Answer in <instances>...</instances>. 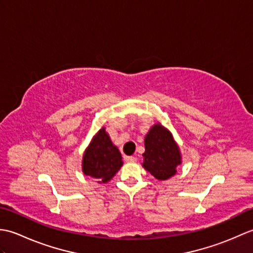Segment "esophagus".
Returning <instances> with one entry per match:
<instances>
[{
  "instance_id": "obj_1",
  "label": "esophagus",
  "mask_w": 253,
  "mask_h": 253,
  "mask_svg": "<svg viewBox=\"0 0 253 253\" xmlns=\"http://www.w3.org/2000/svg\"><path fill=\"white\" fill-rule=\"evenodd\" d=\"M124 160H125L126 162L131 163V162H135L136 158L135 157H130V155H125V157H124Z\"/></svg>"
}]
</instances>
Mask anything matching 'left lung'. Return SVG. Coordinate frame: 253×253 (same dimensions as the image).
Listing matches in <instances>:
<instances>
[{
    "mask_svg": "<svg viewBox=\"0 0 253 253\" xmlns=\"http://www.w3.org/2000/svg\"><path fill=\"white\" fill-rule=\"evenodd\" d=\"M144 169L161 180L175 175L176 166L180 164V153L168 129L160 124L154 125L144 139Z\"/></svg>",
    "mask_w": 253,
    "mask_h": 253,
    "instance_id": "left-lung-1",
    "label": "left lung"
}]
</instances>
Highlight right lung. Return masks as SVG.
Instances as JSON below:
<instances>
[{
  "instance_id": "1",
  "label": "right lung",
  "mask_w": 253,
  "mask_h": 253,
  "mask_svg": "<svg viewBox=\"0 0 253 253\" xmlns=\"http://www.w3.org/2000/svg\"><path fill=\"white\" fill-rule=\"evenodd\" d=\"M123 165L122 155L112 143L104 128L96 133L83 159L84 175L100 179L99 182L109 181Z\"/></svg>"
}]
</instances>
